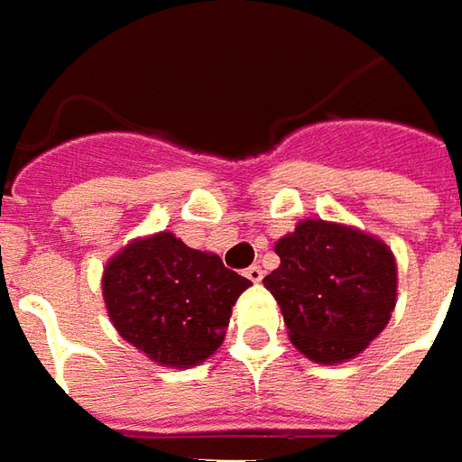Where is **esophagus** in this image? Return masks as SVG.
<instances>
[{"label": "esophagus", "instance_id": "esophagus-1", "mask_svg": "<svg viewBox=\"0 0 462 462\" xmlns=\"http://www.w3.org/2000/svg\"><path fill=\"white\" fill-rule=\"evenodd\" d=\"M244 274H246V277H249V280H252V282H262V277H264V272H262V267H256V264H252V267L246 269Z\"/></svg>", "mask_w": 462, "mask_h": 462}]
</instances>
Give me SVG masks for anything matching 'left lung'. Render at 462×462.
<instances>
[{"mask_svg": "<svg viewBox=\"0 0 462 462\" xmlns=\"http://www.w3.org/2000/svg\"><path fill=\"white\" fill-rule=\"evenodd\" d=\"M280 267L264 287L280 302L290 338L318 364L358 356L397 302V264L379 238L325 221H302L277 241Z\"/></svg>", "mask_w": 462, "mask_h": 462, "instance_id": "1", "label": "left lung"}]
</instances>
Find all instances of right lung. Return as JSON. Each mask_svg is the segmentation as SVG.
I'll list each match as a JSON object with an SVG mask.
<instances>
[{
  "label": "right lung",
  "instance_id": "add662e5",
  "mask_svg": "<svg viewBox=\"0 0 462 462\" xmlns=\"http://www.w3.org/2000/svg\"><path fill=\"white\" fill-rule=\"evenodd\" d=\"M252 282L172 234L142 238L104 269L108 318L162 366L188 368L224 343L231 308Z\"/></svg>",
  "mask_w": 462,
  "mask_h": 462
}]
</instances>
